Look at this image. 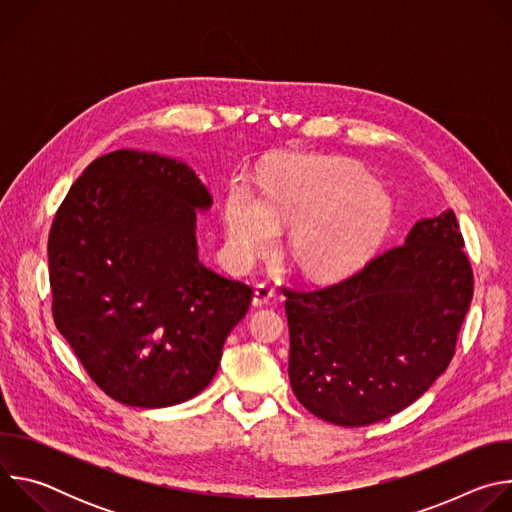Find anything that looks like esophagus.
Masks as SVG:
<instances>
[{
  "label": "esophagus",
  "instance_id": "obj_1",
  "mask_svg": "<svg viewBox=\"0 0 512 512\" xmlns=\"http://www.w3.org/2000/svg\"><path fill=\"white\" fill-rule=\"evenodd\" d=\"M273 294H275V289H273V285H269L267 281L255 285V291H253V306H257V308L267 306V304L271 302Z\"/></svg>",
  "mask_w": 512,
  "mask_h": 512
}]
</instances>
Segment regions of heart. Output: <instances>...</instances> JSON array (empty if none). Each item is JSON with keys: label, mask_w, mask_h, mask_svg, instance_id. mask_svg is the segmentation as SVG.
<instances>
[{"label": "heart", "mask_w": 512, "mask_h": 512, "mask_svg": "<svg viewBox=\"0 0 512 512\" xmlns=\"http://www.w3.org/2000/svg\"><path fill=\"white\" fill-rule=\"evenodd\" d=\"M389 198L362 168L326 158H291L263 174V196L237 180L225 225L233 253L247 261L269 251L279 225L289 229V257L312 277H334L358 265L383 235Z\"/></svg>", "instance_id": "heart-1"}]
</instances>
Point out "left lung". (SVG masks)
Here are the masks:
<instances>
[{"instance_id":"obj_1","label":"left lung","mask_w":512,"mask_h":512,"mask_svg":"<svg viewBox=\"0 0 512 512\" xmlns=\"http://www.w3.org/2000/svg\"><path fill=\"white\" fill-rule=\"evenodd\" d=\"M454 210L320 289H287L289 383L316 417L383 421L419 399L456 352L474 275Z\"/></svg>"}]
</instances>
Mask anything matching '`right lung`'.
I'll return each mask as SVG.
<instances>
[{
	"label": "right lung",
	"mask_w": 512,
	"mask_h": 512,
	"mask_svg": "<svg viewBox=\"0 0 512 512\" xmlns=\"http://www.w3.org/2000/svg\"><path fill=\"white\" fill-rule=\"evenodd\" d=\"M210 204L186 164L117 150L87 166L54 216V324L119 403L154 409L196 397L249 310L251 285L198 259L196 210Z\"/></svg>",
	"instance_id": "obj_1"
}]
</instances>
